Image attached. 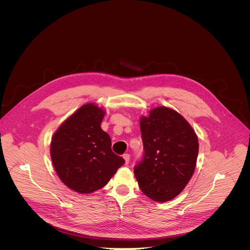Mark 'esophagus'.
Returning <instances> with one entry per match:
<instances>
[{
	"label": "esophagus",
	"mask_w": 250,
	"mask_h": 250,
	"mask_svg": "<svg viewBox=\"0 0 250 250\" xmlns=\"http://www.w3.org/2000/svg\"><path fill=\"white\" fill-rule=\"evenodd\" d=\"M123 158H124V160H125V164L128 165L129 162H130V155H129V154H124V155H123Z\"/></svg>",
	"instance_id": "1"
}]
</instances>
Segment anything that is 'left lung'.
<instances>
[{"instance_id":"obj_1","label":"left lung","mask_w":250,"mask_h":250,"mask_svg":"<svg viewBox=\"0 0 250 250\" xmlns=\"http://www.w3.org/2000/svg\"><path fill=\"white\" fill-rule=\"evenodd\" d=\"M143 154L134 173L143 193L154 201L176 197L191 178L198 155V139L176 110L158 107L141 118Z\"/></svg>"}]
</instances>
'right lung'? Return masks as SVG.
Masks as SVG:
<instances>
[{"label":"right lung","mask_w":250,"mask_h":250,"mask_svg":"<svg viewBox=\"0 0 250 250\" xmlns=\"http://www.w3.org/2000/svg\"><path fill=\"white\" fill-rule=\"evenodd\" d=\"M104 115L101 107L85 104L52 138L50 153L57 174L79 193L100 189L125 163L111 151V140L101 129Z\"/></svg>","instance_id":"right-lung-1"}]
</instances>
